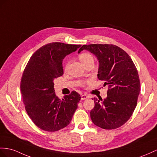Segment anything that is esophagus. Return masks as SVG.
I'll list each match as a JSON object with an SVG mask.
<instances>
[{
	"instance_id": "1",
	"label": "esophagus",
	"mask_w": 157,
	"mask_h": 157,
	"mask_svg": "<svg viewBox=\"0 0 157 157\" xmlns=\"http://www.w3.org/2000/svg\"><path fill=\"white\" fill-rule=\"evenodd\" d=\"M88 98V96L87 95H82V96H81V99L82 100H85V99H87Z\"/></svg>"
}]
</instances>
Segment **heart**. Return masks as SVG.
<instances>
[{
  "label": "heart",
  "mask_w": 157,
  "mask_h": 157,
  "mask_svg": "<svg viewBox=\"0 0 157 157\" xmlns=\"http://www.w3.org/2000/svg\"><path fill=\"white\" fill-rule=\"evenodd\" d=\"M79 59L82 63L83 64H86L88 62L91 61V60H94L93 56L89 53H82L79 55Z\"/></svg>",
  "instance_id": "obj_1"
}]
</instances>
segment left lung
Returning <instances> with one entry per match:
<instances>
[{"instance_id":"left-lung-1","label":"left lung","mask_w":157,"mask_h":157,"mask_svg":"<svg viewBox=\"0 0 157 157\" xmlns=\"http://www.w3.org/2000/svg\"><path fill=\"white\" fill-rule=\"evenodd\" d=\"M83 50L97 57L98 78L108 86L105 99H92V122L104 129L119 128L129 119L137 103L140 87L137 70L127 52L113 44L83 45L78 53Z\"/></svg>"}]
</instances>
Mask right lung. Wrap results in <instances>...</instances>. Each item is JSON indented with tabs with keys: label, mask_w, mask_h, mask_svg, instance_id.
<instances>
[{
	"label": "right lung",
	"mask_w": 157,
	"mask_h": 157,
	"mask_svg": "<svg viewBox=\"0 0 157 157\" xmlns=\"http://www.w3.org/2000/svg\"><path fill=\"white\" fill-rule=\"evenodd\" d=\"M80 46L47 44L34 52L23 71L21 90L25 109L44 131L54 132L67 127L78 108L80 95L73 91L59 99L55 94L54 80L63 74V59Z\"/></svg>",
	"instance_id": "right-lung-1"
}]
</instances>
